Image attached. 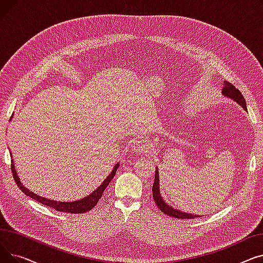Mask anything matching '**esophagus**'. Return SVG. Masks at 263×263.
Here are the masks:
<instances>
[{
    "label": "esophagus",
    "instance_id": "esophagus-1",
    "mask_svg": "<svg viewBox=\"0 0 263 263\" xmlns=\"http://www.w3.org/2000/svg\"><path fill=\"white\" fill-rule=\"evenodd\" d=\"M131 147L132 149L135 151L136 154H145L147 153V151L149 150V146H148V143L145 139H143V137H140V139H135L132 144H131Z\"/></svg>",
    "mask_w": 263,
    "mask_h": 263
}]
</instances>
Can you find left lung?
<instances>
[{
	"label": "left lung",
	"instance_id": "obj_1",
	"mask_svg": "<svg viewBox=\"0 0 263 263\" xmlns=\"http://www.w3.org/2000/svg\"><path fill=\"white\" fill-rule=\"evenodd\" d=\"M222 93L224 97L228 99H231L232 101L237 102L240 106H242L245 110L246 108V101L244 99V97L242 96L241 91L234 87L231 83L224 81V86L222 89ZM153 194H154V199L156 203L158 204L159 209L164 212L165 214H167L168 216H173L176 218H195V217H201L202 215L198 214H192V213H186L183 212L179 209L174 208L173 205H171L168 202L165 201V199L162 197L161 192H160V176H159V168L156 167V177H155V182L153 185Z\"/></svg>",
	"mask_w": 263,
	"mask_h": 263
}]
</instances>
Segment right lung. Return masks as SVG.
Instances as JSON below:
<instances>
[{"instance_id": "add662e5", "label": "right lung", "mask_w": 263, "mask_h": 263, "mask_svg": "<svg viewBox=\"0 0 263 263\" xmlns=\"http://www.w3.org/2000/svg\"><path fill=\"white\" fill-rule=\"evenodd\" d=\"M13 116V114H12ZM11 116V118H12ZM10 118V119H11ZM10 157L11 153H10ZM119 167V162L117 164L114 165V167L110 172V174L104 179L103 182L97 187L93 192H91L89 195H87L84 198H81L78 200H73V201H59V200H54V199H49L43 196H39L38 194H35L34 192H31L29 189L25 187L23 185V183L20 181V179L17 175L16 168H15V164H13V160H11V173L13 178H15V181L17 183V185L19 186V189L24 193L26 196L32 197L33 199H35L38 202H41V204H45L50 206L52 209H55L57 211H61V212H67V213H84L87 212L89 210H91L93 206L97 204V202L99 201V199L101 198L104 190L106 189V186L108 185V183L110 182V180L114 178L117 168Z\"/></svg>"}]
</instances>
